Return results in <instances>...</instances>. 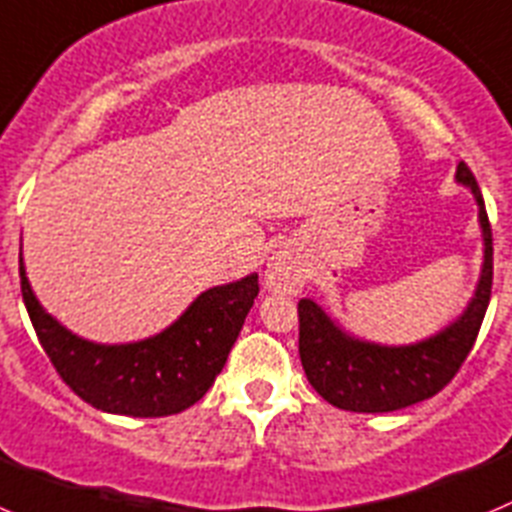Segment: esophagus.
I'll list each match as a JSON object with an SVG mask.
<instances>
[{"label": "esophagus", "mask_w": 512, "mask_h": 512, "mask_svg": "<svg viewBox=\"0 0 512 512\" xmlns=\"http://www.w3.org/2000/svg\"><path fill=\"white\" fill-rule=\"evenodd\" d=\"M301 270H298L296 260L285 252H278L273 260L267 262L265 270V285L273 293H298L301 288Z\"/></svg>", "instance_id": "obj_1"}]
</instances>
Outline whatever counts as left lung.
Listing matches in <instances>:
<instances>
[{
	"instance_id": "1",
	"label": "left lung",
	"mask_w": 512,
	"mask_h": 512,
	"mask_svg": "<svg viewBox=\"0 0 512 512\" xmlns=\"http://www.w3.org/2000/svg\"><path fill=\"white\" fill-rule=\"evenodd\" d=\"M457 181L472 188L480 206L485 265L467 311L439 334L408 347H382L344 334L311 298L298 301V354L313 390L331 405L354 413H390L444 390L472 352L492 293V229L485 199L467 163Z\"/></svg>"
}]
</instances>
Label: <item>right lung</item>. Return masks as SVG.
Here are the masks:
<instances>
[{
    "instance_id": "right-lung-1",
    "label": "right lung",
    "mask_w": 512,
    "mask_h": 512,
    "mask_svg": "<svg viewBox=\"0 0 512 512\" xmlns=\"http://www.w3.org/2000/svg\"><path fill=\"white\" fill-rule=\"evenodd\" d=\"M20 285L45 354L68 388L117 416H173L199 403L237 342L260 285L257 275L201 293L181 319L135 344H94L43 311L20 257Z\"/></svg>"
}]
</instances>
